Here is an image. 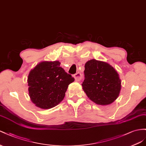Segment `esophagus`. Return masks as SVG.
Here are the masks:
<instances>
[{"label":"esophagus","mask_w":146,"mask_h":146,"mask_svg":"<svg viewBox=\"0 0 146 146\" xmlns=\"http://www.w3.org/2000/svg\"><path fill=\"white\" fill-rule=\"evenodd\" d=\"M74 78L75 81H80L82 79V75L80 73H76L75 74H74Z\"/></svg>","instance_id":"1"}]
</instances>
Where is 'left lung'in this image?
Segmentation results:
<instances>
[{
  "mask_svg": "<svg viewBox=\"0 0 146 146\" xmlns=\"http://www.w3.org/2000/svg\"><path fill=\"white\" fill-rule=\"evenodd\" d=\"M83 90L90 100L99 105H108L119 97L121 80L107 62L91 59L85 64Z\"/></svg>",
  "mask_w": 146,
  "mask_h": 146,
  "instance_id": "left-lung-1",
  "label": "left lung"
}]
</instances>
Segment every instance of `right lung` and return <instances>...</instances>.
I'll list each match as a JSON object with an SVG mask.
<instances>
[{"instance_id": "add662e5", "label": "right lung", "mask_w": 146, "mask_h": 146, "mask_svg": "<svg viewBox=\"0 0 146 146\" xmlns=\"http://www.w3.org/2000/svg\"><path fill=\"white\" fill-rule=\"evenodd\" d=\"M59 61H43L28 75L29 97L35 105L48 110L63 100L68 85L74 81L60 67Z\"/></svg>"}]
</instances>
